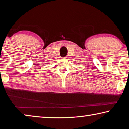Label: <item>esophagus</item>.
Returning a JSON list of instances; mask_svg holds the SVG:
<instances>
[{
    "label": "esophagus",
    "mask_w": 129,
    "mask_h": 129,
    "mask_svg": "<svg viewBox=\"0 0 129 129\" xmlns=\"http://www.w3.org/2000/svg\"><path fill=\"white\" fill-rule=\"evenodd\" d=\"M67 58H68V56H65V57H64V59H67Z\"/></svg>",
    "instance_id": "34e87169"
}]
</instances>
